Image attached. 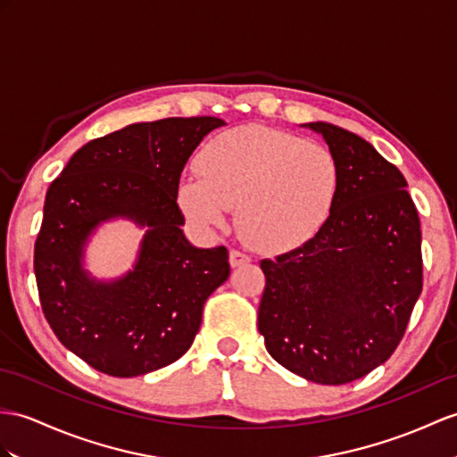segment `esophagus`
<instances>
[{"mask_svg": "<svg viewBox=\"0 0 457 457\" xmlns=\"http://www.w3.org/2000/svg\"><path fill=\"white\" fill-rule=\"evenodd\" d=\"M228 258H230V265H232V267H240V265H246V263H250V258H248V255H246V253H242V252H238V250H230Z\"/></svg>", "mask_w": 457, "mask_h": 457, "instance_id": "esophagus-1", "label": "esophagus"}]
</instances>
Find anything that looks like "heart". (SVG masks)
<instances>
[{"mask_svg":"<svg viewBox=\"0 0 457 457\" xmlns=\"http://www.w3.org/2000/svg\"><path fill=\"white\" fill-rule=\"evenodd\" d=\"M198 176H184L176 204L194 225L219 228L238 207L242 238L263 252H287L314 238L336 207L341 169L326 145L295 133L240 126L211 139Z\"/></svg>","mask_w":457,"mask_h":457,"instance_id":"obj_1","label":"heart"}]
</instances>
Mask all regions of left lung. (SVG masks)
I'll list each match as a JSON object with an SVG mask.
<instances>
[{"label":"left lung","mask_w":457,"mask_h":457,"mask_svg":"<svg viewBox=\"0 0 457 457\" xmlns=\"http://www.w3.org/2000/svg\"><path fill=\"white\" fill-rule=\"evenodd\" d=\"M336 154L331 217L303 246L262 260L258 329L298 376L339 386L384 364L422 291L420 220L407 180L369 141L328 121L304 124Z\"/></svg>","instance_id":"1"}]
</instances>
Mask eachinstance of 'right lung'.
Instances as JSON below:
<instances>
[{
	"label": "right lung",
	"instance_id": "right-lung-1",
	"mask_svg": "<svg viewBox=\"0 0 457 457\" xmlns=\"http://www.w3.org/2000/svg\"><path fill=\"white\" fill-rule=\"evenodd\" d=\"M219 118L139 121L77 151L50 184L35 244L40 304L55 337L95 370L141 376L192 347L209 295L228 279V250L195 248L176 204L190 154ZM143 228L132 270L98 280L86 246L106 221Z\"/></svg>",
	"mask_w": 457,
	"mask_h": 457
}]
</instances>
